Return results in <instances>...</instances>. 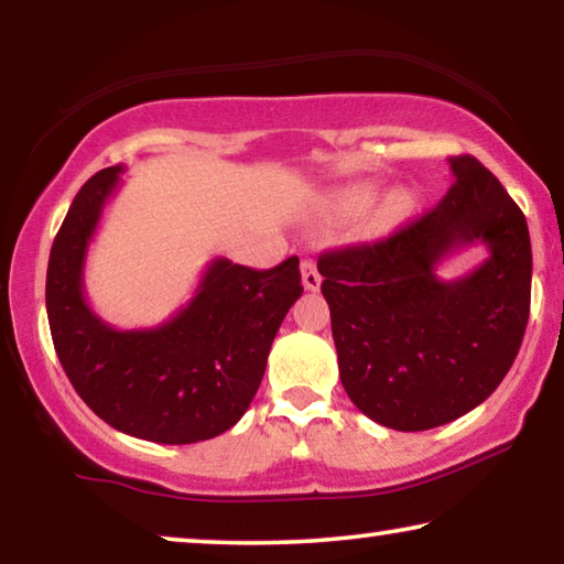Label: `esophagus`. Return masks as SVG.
<instances>
[{
	"label": "esophagus",
	"instance_id": "esophagus-1",
	"mask_svg": "<svg viewBox=\"0 0 564 564\" xmlns=\"http://www.w3.org/2000/svg\"><path fill=\"white\" fill-rule=\"evenodd\" d=\"M303 284H305V290H311V292H315L321 288V282H323V276H321V272H318V267H315V261L313 259H305L303 261Z\"/></svg>",
	"mask_w": 564,
	"mask_h": 564
}]
</instances>
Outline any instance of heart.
<instances>
[{
    "label": "heart",
    "mask_w": 564,
    "mask_h": 564,
    "mask_svg": "<svg viewBox=\"0 0 564 564\" xmlns=\"http://www.w3.org/2000/svg\"><path fill=\"white\" fill-rule=\"evenodd\" d=\"M377 197V184L375 182H359L351 184V187L341 189L334 199L336 210L344 215H357L365 213L369 205L375 203ZM413 210V195L408 189H392L384 203L380 205V220L384 226H395V223L405 220Z\"/></svg>",
    "instance_id": "heart-1"
}]
</instances>
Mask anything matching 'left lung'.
<instances>
[{
  "mask_svg": "<svg viewBox=\"0 0 564 564\" xmlns=\"http://www.w3.org/2000/svg\"><path fill=\"white\" fill-rule=\"evenodd\" d=\"M434 210L377 243L318 259L338 375L361 413L395 431L444 426L488 400L511 369L531 303V241L519 205L475 156H452ZM482 242L457 281L437 264Z\"/></svg>",
  "mask_w": 564,
  "mask_h": 564,
  "instance_id": "left-lung-1",
  "label": "left lung"
}]
</instances>
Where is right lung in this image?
Masks as SVG:
<instances>
[{"label":"right lung","mask_w":564,"mask_h":564,"mask_svg":"<svg viewBox=\"0 0 564 564\" xmlns=\"http://www.w3.org/2000/svg\"><path fill=\"white\" fill-rule=\"evenodd\" d=\"M122 166L97 172L53 241L45 307L61 367L79 398L122 434L195 444L236 426L257 395L284 315L303 295L297 257L274 269L213 259L182 311L120 330L84 295V261Z\"/></svg>","instance_id":"1"}]
</instances>
